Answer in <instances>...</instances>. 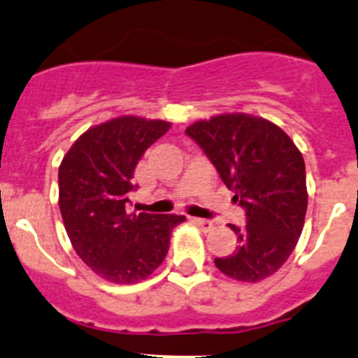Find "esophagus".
<instances>
[{
    "instance_id": "34e87169",
    "label": "esophagus",
    "mask_w": 358,
    "mask_h": 358,
    "mask_svg": "<svg viewBox=\"0 0 358 358\" xmlns=\"http://www.w3.org/2000/svg\"><path fill=\"white\" fill-rule=\"evenodd\" d=\"M192 222L197 225V227L203 229L204 232L211 231V229H213V222L206 220V218H192Z\"/></svg>"
}]
</instances>
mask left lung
Masks as SVG:
<instances>
[{"mask_svg": "<svg viewBox=\"0 0 358 358\" xmlns=\"http://www.w3.org/2000/svg\"><path fill=\"white\" fill-rule=\"evenodd\" d=\"M217 168L246 225H231L238 246L215 266L229 278L257 283L275 275L296 248L308 208L306 166L289 134L262 117L222 113L185 129Z\"/></svg>", "mask_w": 358, "mask_h": 358, "instance_id": "1", "label": "left lung"}]
</instances>
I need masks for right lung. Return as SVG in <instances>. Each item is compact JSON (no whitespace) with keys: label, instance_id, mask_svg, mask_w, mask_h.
Masks as SVG:
<instances>
[{"label":"right lung","instance_id":"right-lung-1","mask_svg":"<svg viewBox=\"0 0 358 358\" xmlns=\"http://www.w3.org/2000/svg\"><path fill=\"white\" fill-rule=\"evenodd\" d=\"M171 124L122 115L87 129L59 166V210L80 259L119 285L148 278L182 215L129 213L138 161Z\"/></svg>","mask_w":358,"mask_h":358}]
</instances>
